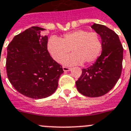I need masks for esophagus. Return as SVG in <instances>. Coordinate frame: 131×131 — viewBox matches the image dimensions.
Returning <instances> with one entry per match:
<instances>
[{"mask_svg":"<svg viewBox=\"0 0 131 131\" xmlns=\"http://www.w3.org/2000/svg\"><path fill=\"white\" fill-rule=\"evenodd\" d=\"M63 69L64 72H68L69 70H70V68L67 67H63Z\"/></svg>","mask_w":131,"mask_h":131,"instance_id":"1","label":"esophagus"}]
</instances>
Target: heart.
I'll return each mask as SVG.
<instances>
[{"instance_id": "heart-1", "label": "heart", "mask_w": 131, "mask_h": 131, "mask_svg": "<svg viewBox=\"0 0 131 131\" xmlns=\"http://www.w3.org/2000/svg\"><path fill=\"white\" fill-rule=\"evenodd\" d=\"M102 49L99 34L82 29L64 34L61 39L51 36L48 42V51L57 62H61L70 50L73 51L62 61L66 65L91 64L101 55Z\"/></svg>"}]
</instances>
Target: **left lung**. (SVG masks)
<instances>
[{"instance_id":"8db88e82","label":"left lung","mask_w":131,"mask_h":131,"mask_svg":"<svg viewBox=\"0 0 131 131\" xmlns=\"http://www.w3.org/2000/svg\"><path fill=\"white\" fill-rule=\"evenodd\" d=\"M91 28L101 36L102 53L93 65L82 69L76 85L78 91L84 96L98 97L109 92L119 79L123 48L118 35L114 30L96 23Z\"/></svg>"}]
</instances>
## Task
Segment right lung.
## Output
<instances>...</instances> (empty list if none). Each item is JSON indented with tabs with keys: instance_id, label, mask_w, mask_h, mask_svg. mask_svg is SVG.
Listing matches in <instances>:
<instances>
[{
	"instance_id": "1",
	"label": "right lung",
	"mask_w": 131,
	"mask_h": 131,
	"mask_svg": "<svg viewBox=\"0 0 131 131\" xmlns=\"http://www.w3.org/2000/svg\"><path fill=\"white\" fill-rule=\"evenodd\" d=\"M44 30L39 27L26 29L14 36L7 48L8 80L19 93L35 99L55 93L64 72L48 52V36L40 35Z\"/></svg>"
}]
</instances>
